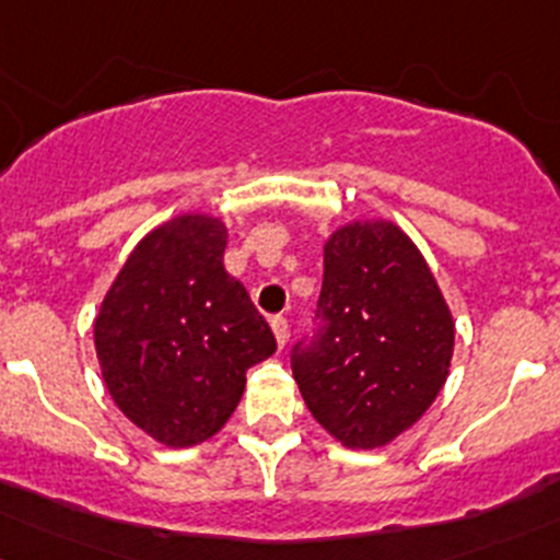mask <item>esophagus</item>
I'll return each mask as SVG.
<instances>
[{
    "label": "esophagus",
    "mask_w": 560,
    "mask_h": 560,
    "mask_svg": "<svg viewBox=\"0 0 560 560\" xmlns=\"http://www.w3.org/2000/svg\"><path fill=\"white\" fill-rule=\"evenodd\" d=\"M269 326H272L275 339H278V345L282 348V345L288 342V320L282 318V315H275V318L269 320Z\"/></svg>",
    "instance_id": "34e87169"
}]
</instances>
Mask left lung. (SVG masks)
<instances>
[{
  "label": "left lung",
  "instance_id": "obj_1",
  "mask_svg": "<svg viewBox=\"0 0 560 560\" xmlns=\"http://www.w3.org/2000/svg\"><path fill=\"white\" fill-rule=\"evenodd\" d=\"M318 331L293 348L304 405L355 451L418 423L451 374L455 323L418 245L390 221H353L323 245Z\"/></svg>",
  "mask_w": 560,
  "mask_h": 560
}]
</instances>
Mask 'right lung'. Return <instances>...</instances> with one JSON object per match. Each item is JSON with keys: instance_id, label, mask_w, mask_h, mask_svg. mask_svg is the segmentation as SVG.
<instances>
[{"instance_id": "1", "label": "right lung", "mask_w": 560, "mask_h": 560, "mask_svg": "<svg viewBox=\"0 0 560 560\" xmlns=\"http://www.w3.org/2000/svg\"><path fill=\"white\" fill-rule=\"evenodd\" d=\"M221 218L186 212L145 234L94 320L102 377L120 412L166 447L226 425L245 372L278 350L245 285L223 269Z\"/></svg>"}]
</instances>
